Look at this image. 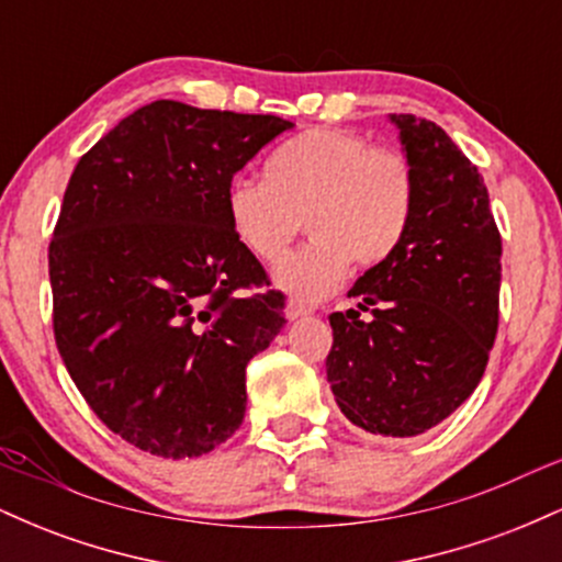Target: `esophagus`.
<instances>
[{
	"label": "esophagus",
	"instance_id": "34e87169",
	"mask_svg": "<svg viewBox=\"0 0 562 562\" xmlns=\"http://www.w3.org/2000/svg\"><path fill=\"white\" fill-rule=\"evenodd\" d=\"M308 314H312V308L303 306V303H299V301H288V303H285V317H288L290 322L308 317Z\"/></svg>",
	"mask_w": 562,
	"mask_h": 562
}]
</instances>
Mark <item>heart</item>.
I'll return each instance as SVG.
<instances>
[{"instance_id":"b5f03b06","label":"heart","mask_w":562,"mask_h":562,"mask_svg":"<svg viewBox=\"0 0 562 562\" xmlns=\"http://www.w3.org/2000/svg\"><path fill=\"white\" fill-rule=\"evenodd\" d=\"M415 198L404 153L372 147L348 128H308L272 150L263 179H232L224 205L237 240L267 263L285 254L303 218L312 240L277 263L272 280L293 299L319 301L346 280L351 261L372 269L396 254Z\"/></svg>"}]
</instances>
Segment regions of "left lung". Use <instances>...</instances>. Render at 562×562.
I'll use <instances>...</instances> for the list:
<instances>
[{
	"mask_svg": "<svg viewBox=\"0 0 562 562\" xmlns=\"http://www.w3.org/2000/svg\"><path fill=\"white\" fill-rule=\"evenodd\" d=\"M389 119L415 169V214L396 254L348 290L357 306L330 314L327 380L357 428L409 438L481 383L499 322L502 237L483 177L449 134Z\"/></svg>",
	"mask_w": 562,
	"mask_h": 562,
	"instance_id": "obj_1",
	"label": "left lung"
}]
</instances>
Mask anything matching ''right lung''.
<instances>
[{
    "label": "right lung",
    "mask_w": 562,
    "mask_h": 562,
    "mask_svg": "<svg viewBox=\"0 0 562 562\" xmlns=\"http://www.w3.org/2000/svg\"><path fill=\"white\" fill-rule=\"evenodd\" d=\"M290 121L156 100L79 160L49 243L55 340L113 434L158 457L209 454L243 425L245 364L282 295L227 218V187Z\"/></svg>",
    "instance_id": "right-lung-1"
}]
</instances>
